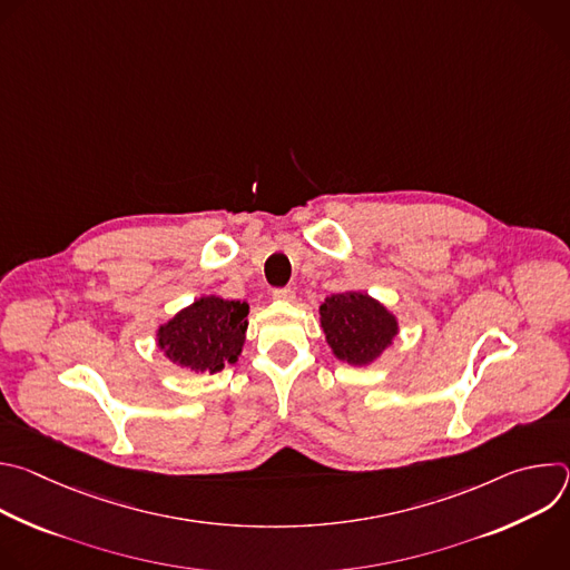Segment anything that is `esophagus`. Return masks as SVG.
I'll use <instances>...</instances> for the list:
<instances>
[{
	"mask_svg": "<svg viewBox=\"0 0 570 570\" xmlns=\"http://www.w3.org/2000/svg\"><path fill=\"white\" fill-rule=\"evenodd\" d=\"M273 297H275V299H279V302H293V299H295V291H293V288H288V286H284V288H275V291H273Z\"/></svg>",
	"mask_w": 570,
	"mask_h": 570,
	"instance_id": "esophagus-1",
	"label": "esophagus"
}]
</instances>
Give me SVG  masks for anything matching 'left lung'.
<instances>
[{"label": "left lung", "instance_id": "1", "mask_svg": "<svg viewBox=\"0 0 570 570\" xmlns=\"http://www.w3.org/2000/svg\"><path fill=\"white\" fill-rule=\"evenodd\" d=\"M322 330L341 361L372 363L394 338L396 320L363 293H338L320 306Z\"/></svg>", "mask_w": 570, "mask_h": 570}]
</instances>
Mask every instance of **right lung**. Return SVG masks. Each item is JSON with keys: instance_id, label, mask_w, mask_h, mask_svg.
<instances>
[{"instance_id": "1", "label": "right lung", "mask_w": 570, "mask_h": 570, "mask_svg": "<svg viewBox=\"0 0 570 570\" xmlns=\"http://www.w3.org/2000/svg\"><path fill=\"white\" fill-rule=\"evenodd\" d=\"M248 304L200 297L159 327V350L194 372H218L240 354L248 330Z\"/></svg>"}]
</instances>
